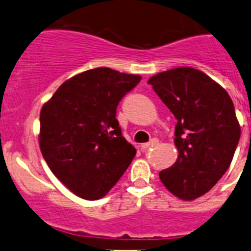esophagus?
Masks as SVG:
<instances>
[{
  "label": "esophagus",
  "instance_id": "34e87169",
  "mask_svg": "<svg viewBox=\"0 0 251 251\" xmlns=\"http://www.w3.org/2000/svg\"><path fill=\"white\" fill-rule=\"evenodd\" d=\"M158 143H159V141L155 140V138H153V140H151V142H148V143H143V144H142L141 148L142 149H148V148H151V147L155 146V144H158Z\"/></svg>",
  "mask_w": 251,
  "mask_h": 251
}]
</instances>
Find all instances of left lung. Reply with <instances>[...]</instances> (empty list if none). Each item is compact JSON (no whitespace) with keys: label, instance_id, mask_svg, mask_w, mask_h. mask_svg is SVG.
Here are the masks:
<instances>
[{"label":"left lung","instance_id":"8db88e82","mask_svg":"<svg viewBox=\"0 0 251 251\" xmlns=\"http://www.w3.org/2000/svg\"><path fill=\"white\" fill-rule=\"evenodd\" d=\"M176 118L173 166L160 171L164 186L182 201L210 191L228 170L240 138L231 97L198 69L175 68L148 80Z\"/></svg>","mask_w":251,"mask_h":251}]
</instances>
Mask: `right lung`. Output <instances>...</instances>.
I'll return each instance as SVG.
<instances>
[{
    "label": "right lung",
    "instance_id": "right-lung-1",
    "mask_svg": "<svg viewBox=\"0 0 251 251\" xmlns=\"http://www.w3.org/2000/svg\"><path fill=\"white\" fill-rule=\"evenodd\" d=\"M142 76L96 68L59 86L40 113L39 143L53 175L75 196L97 201L135 158L121 135L116 107Z\"/></svg>",
    "mask_w": 251,
    "mask_h": 251
}]
</instances>
